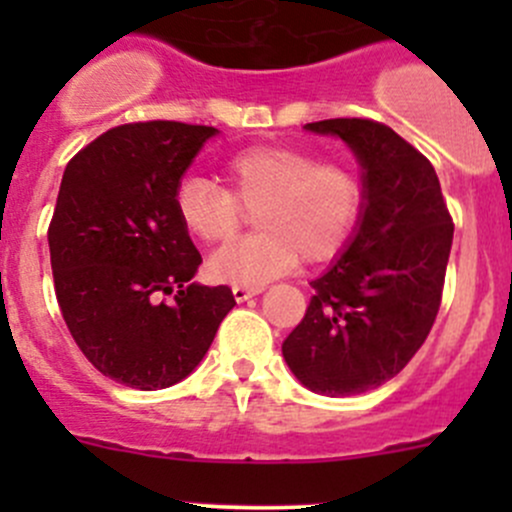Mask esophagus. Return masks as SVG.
Returning a JSON list of instances; mask_svg holds the SVG:
<instances>
[{
	"label": "esophagus",
	"instance_id": "obj_1",
	"mask_svg": "<svg viewBox=\"0 0 512 512\" xmlns=\"http://www.w3.org/2000/svg\"><path fill=\"white\" fill-rule=\"evenodd\" d=\"M260 292H262V287H240V285L232 287V297H235L237 302H245V299L255 297V294H260Z\"/></svg>",
	"mask_w": 512,
	"mask_h": 512
}]
</instances>
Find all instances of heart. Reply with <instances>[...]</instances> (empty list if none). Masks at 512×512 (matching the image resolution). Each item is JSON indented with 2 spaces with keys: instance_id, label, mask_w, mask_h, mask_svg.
<instances>
[{
  "instance_id": "obj_1",
  "label": "heart",
  "mask_w": 512,
  "mask_h": 512,
  "mask_svg": "<svg viewBox=\"0 0 512 512\" xmlns=\"http://www.w3.org/2000/svg\"><path fill=\"white\" fill-rule=\"evenodd\" d=\"M225 185L188 175L175 188V213L205 245H223L255 210L260 232L223 247L210 260L215 280L262 287L297 262H324L352 237L364 183L339 160L292 146H250L223 163Z\"/></svg>"
}]
</instances>
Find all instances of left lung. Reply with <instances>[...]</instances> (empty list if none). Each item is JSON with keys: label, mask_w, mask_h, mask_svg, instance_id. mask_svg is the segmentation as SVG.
Listing matches in <instances>:
<instances>
[{"label": "left lung", "mask_w": 512, "mask_h": 512, "mask_svg": "<svg viewBox=\"0 0 512 512\" xmlns=\"http://www.w3.org/2000/svg\"><path fill=\"white\" fill-rule=\"evenodd\" d=\"M364 168L356 235L312 282L304 319L282 344L292 374L324 396H352L394 379L426 342L453 242V220L431 160L371 118H327Z\"/></svg>", "instance_id": "left-lung-1"}]
</instances>
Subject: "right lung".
<instances>
[{"label":"right lung","instance_id":"1","mask_svg":"<svg viewBox=\"0 0 512 512\" xmlns=\"http://www.w3.org/2000/svg\"><path fill=\"white\" fill-rule=\"evenodd\" d=\"M215 133L123 123L81 148L61 178L49 223L61 317L86 359L131 389L185 379L235 307L227 285L190 282L203 257L175 213V188Z\"/></svg>","mask_w":512,"mask_h":512}]
</instances>
